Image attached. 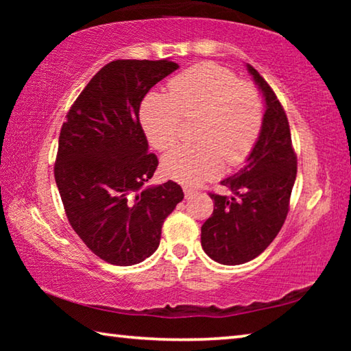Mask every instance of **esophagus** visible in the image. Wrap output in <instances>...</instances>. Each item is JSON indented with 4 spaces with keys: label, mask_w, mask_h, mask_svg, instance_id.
Returning a JSON list of instances; mask_svg holds the SVG:
<instances>
[{
    "label": "esophagus",
    "mask_w": 351,
    "mask_h": 351,
    "mask_svg": "<svg viewBox=\"0 0 351 351\" xmlns=\"http://www.w3.org/2000/svg\"><path fill=\"white\" fill-rule=\"evenodd\" d=\"M197 193V190L192 189V187H184V195H186V198L193 197V195Z\"/></svg>",
    "instance_id": "1"
}]
</instances>
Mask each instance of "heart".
<instances>
[{"label":"heart","instance_id":"obj_1","mask_svg":"<svg viewBox=\"0 0 351 351\" xmlns=\"http://www.w3.org/2000/svg\"><path fill=\"white\" fill-rule=\"evenodd\" d=\"M195 138L162 158L164 173L197 184L243 164L254 150L263 125V106L255 88L232 71L207 62L182 71L169 82V94L150 91L139 106L141 125L156 150L180 138L182 117L199 116Z\"/></svg>","mask_w":351,"mask_h":351}]
</instances>
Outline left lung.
I'll return each mask as SVG.
<instances>
[{
	"label": "left lung",
	"mask_w": 351,
	"mask_h": 351,
	"mask_svg": "<svg viewBox=\"0 0 351 351\" xmlns=\"http://www.w3.org/2000/svg\"><path fill=\"white\" fill-rule=\"evenodd\" d=\"M263 93L260 138L239 173L221 181L232 197L209 193L213 213L201 226V246L221 265H241L268 247L287 219L297 175L287 112L258 71L247 64Z\"/></svg>",
	"instance_id": "left-lung-1"
}]
</instances>
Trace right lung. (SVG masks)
I'll return each mask as SVG.
<instances>
[{
	"mask_svg": "<svg viewBox=\"0 0 351 351\" xmlns=\"http://www.w3.org/2000/svg\"><path fill=\"white\" fill-rule=\"evenodd\" d=\"M178 69L170 60H114L71 106L58 138L54 176L71 228L106 263L130 266L156 251L161 229L184 193L167 181L142 187L158 167L139 106Z\"/></svg>",
	"mask_w": 351,
	"mask_h": 351,
	"instance_id": "add662e5",
	"label": "right lung"
}]
</instances>
